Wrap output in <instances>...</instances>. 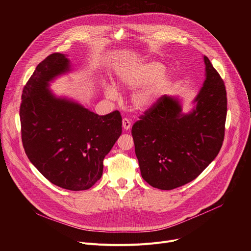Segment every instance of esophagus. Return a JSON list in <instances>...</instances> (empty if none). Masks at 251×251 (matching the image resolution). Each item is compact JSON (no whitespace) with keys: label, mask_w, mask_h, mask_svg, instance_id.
Listing matches in <instances>:
<instances>
[{"label":"esophagus","mask_w":251,"mask_h":251,"mask_svg":"<svg viewBox=\"0 0 251 251\" xmlns=\"http://www.w3.org/2000/svg\"><path fill=\"white\" fill-rule=\"evenodd\" d=\"M122 126H123L124 130L128 131V130L131 128V121H130L129 119H127V118H124V119L122 120Z\"/></svg>","instance_id":"obj_1"}]
</instances>
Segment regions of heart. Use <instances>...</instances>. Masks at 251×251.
<instances>
[{
    "instance_id": "1",
    "label": "heart",
    "mask_w": 251,
    "mask_h": 251,
    "mask_svg": "<svg viewBox=\"0 0 251 251\" xmlns=\"http://www.w3.org/2000/svg\"><path fill=\"white\" fill-rule=\"evenodd\" d=\"M164 71V64L153 59L127 63L117 70V84L129 90L135 89L131 103L136 111L143 112L152 108L170 88L171 77ZM102 88L108 99H116L119 95L113 83L103 82Z\"/></svg>"
}]
</instances>
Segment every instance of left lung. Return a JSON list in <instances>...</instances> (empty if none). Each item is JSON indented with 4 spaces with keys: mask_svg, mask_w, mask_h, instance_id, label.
<instances>
[{
    "mask_svg": "<svg viewBox=\"0 0 251 251\" xmlns=\"http://www.w3.org/2000/svg\"><path fill=\"white\" fill-rule=\"evenodd\" d=\"M204 81L183 111V99L164 95L132 127L142 177L152 187L173 190L195 178L218 156L225 138L226 91L203 55Z\"/></svg>",
    "mask_w": 251,
    "mask_h": 251,
    "instance_id": "1",
    "label": "left lung"
}]
</instances>
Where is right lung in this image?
I'll use <instances>...</instances> for the list:
<instances>
[{"label": "right lung", "instance_id": "right-lung-1", "mask_svg": "<svg viewBox=\"0 0 251 251\" xmlns=\"http://www.w3.org/2000/svg\"><path fill=\"white\" fill-rule=\"evenodd\" d=\"M67 56L49 55L24 87L22 140L30 163L50 183L83 191L101 177L103 160L122 133V117L119 111L99 116L50 90L51 82L74 71Z\"/></svg>", "mask_w": 251, "mask_h": 251}]
</instances>
